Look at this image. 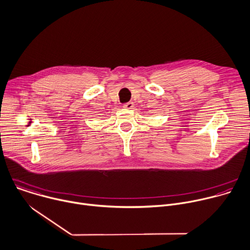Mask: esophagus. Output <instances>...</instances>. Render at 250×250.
<instances>
[{
    "label": "esophagus",
    "mask_w": 250,
    "mask_h": 250,
    "mask_svg": "<svg viewBox=\"0 0 250 250\" xmlns=\"http://www.w3.org/2000/svg\"><path fill=\"white\" fill-rule=\"evenodd\" d=\"M123 107L126 108V109H132V108H134V104L131 103V102H129V103L123 104Z\"/></svg>",
    "instance_id": "34e87169"
}]
</instances>
